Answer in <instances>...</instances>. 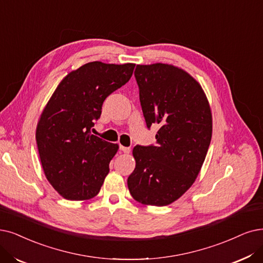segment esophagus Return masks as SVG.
<instances>
[{
	"instance_id": "obj_1",
	"label": "esophagus",
	"mask_w": 263,
	"mask_h": 263,
	"mask_svg": "<svg viewBox=\"0 0 263 263\" xmlns=\"http://www.w3.org/2000/svg\"><path fill=\"white\" fill-rule=\"evenodd\" d=\"M120 150L123 152V153H129L130 152V148L129 146H123V145H120Z\"/></svg>"
}]
</instances>
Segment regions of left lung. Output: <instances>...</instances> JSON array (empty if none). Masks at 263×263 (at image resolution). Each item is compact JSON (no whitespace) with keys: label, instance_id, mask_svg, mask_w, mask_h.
Instances as JSON below:
<instances>
[{"label":"left lung","instance_id":"left-lung-1","mask_svg":"<svg viewBox=\"0 0 263 263\" xmlns=\"http://www.w3.org/2000/svg\"><path fill=\"white\" fill-rule=\"evenodd\" d=\"M135 78L146 127L159 126L156 143L137 144L127 179L136 201L166 206L195 181L211 144L213 119L201 85L189 73L165 64L137 65Z\"/></svg>","mask_w":263,"mask_h":263}]
</instances>
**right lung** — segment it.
I'll return each instance as SVG.
<instances>
[{
	"label": "right lung",
	"mask_w": 263,
	"mask_h": 263,
	"mask_svg": "<svg viewBox=\"0 0 263 263\" xmlns=\"http://www.w3.org/2000/svg\"><path fill=\"white\" fill-rule=\"evenodd\" d=\"M134 64L92 61L60 82L36 127L44 174L52 187L70 201L96 196L109 174L119 145L91 135L102 103L129 81Z\"/></svg>",
	"instance_id": "right-lung-1"
}]
</instances>
